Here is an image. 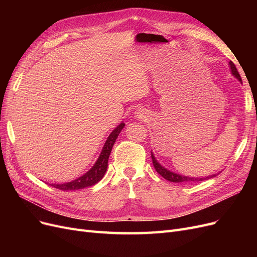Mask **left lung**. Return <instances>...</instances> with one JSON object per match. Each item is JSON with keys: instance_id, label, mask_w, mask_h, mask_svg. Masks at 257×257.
<instances>
[{"instance_id": "left-lung-1", "label": "left lung", "mask_w": 257, "mask_h": 257, "mask_svg": "<svg viewBox=\"0 0 257 257\" xmlns=\"http://www.w3.org/2000/svg\"><path fill=\"white\" fill-rule=\"evenodd\" d=\"M229 65H230V69H231V73L232 75H234L237 79H239V81L242 82V80H241V77L237 71V68L235 66V64L232 63L231 61H229ZM151 158H152V163H153V166L155 168V170L163 177L165 178L166 180L170 181V182H176V183H190V182H197V181H204V180H207V179H210V178H213L215 177L216 175H212V176H209V177H205V178H191V177H186V176H180L178 174H175L173 172H169V170H167L166 168H164L163 166H161L159 163L157 162V160H155L154 155L151 153Z\"/></svg>"}]
</instances>
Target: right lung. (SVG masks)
I'll list each match as a JSON object with an SVG mask.
<instances>
[{
    "label": "right lung",
    "instance_id": "add662e5",
    "mask_svg": "<svg viewBox=\"0 0 257 257\" xmlns=\"http://www.w3.org/2000/svg\"><path fill=\"white\" fill-rule=\"evenodd\" d=\"M123 127H124V123H121L119 126H116L111 132L109 137L107 138L102 152H100L99 158L97 159L94 166H93L87 174H84L82 177L76 179V180L72 182H67L63 184H51V186H54L56 189H59L62 191H75V190L88 188V186H92L95 183H97L100 179L104 177L106 173L107 166H108V159H109L111 149L115 143V139L118 138L120 132L122 131Z\"/></svg>",
    "mask_w": 257,
    "mask_h": 257
}]
</instances>
